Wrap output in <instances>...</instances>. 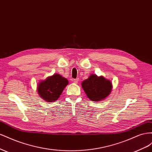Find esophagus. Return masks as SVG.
Returning a JSON list of instances; mask_svg holds the SVG:
<instances>
[{"instance_id":"34e87169","label":"esophagus","mask_w":152,"mask_h":152,"mask_svg":"<svg viewBox=\"0 0 152 152\" xmlns=\"http://www.w3.org/2000/svg\"><path fill=\"white\" fill-rule=\"evenodd\" d=\"M78 82H79V79H73V82L75 84H77Z\"/></svg>"}]
</instances>
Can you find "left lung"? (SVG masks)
Here are the masks:
<instances>
[{
  "mask_svg": "<svg viewBox=\"0 0 152 152\" xmlns=\"http://www.w3.org/2000/svg\"><path fill=\"white\" fill-rule=\"evenodd\" d=\"M82 87L89 99L93 102H101L110 94L112 83L103 76L91 74L88 79L81 83Z\"/></svg>",
  "mask_w": 152,
  "mask_h": 152,
  "instance_id": "1",
  "label": "left lung"
}]
</instances>
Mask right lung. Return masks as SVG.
<instances>
[{"label":"right lung","instance_id":"obj_1","mask_svg":"<svg viewBox=\"0 0 152 152\" xmlns=\"http://www.w3.org/2000/svg\"><path fill=\"white\" fill-rule=\"evenodd\" d=\"M68 84V80L58 73L48 77L37 85V91L40 97L49 103L56 101Z\"/></svg>","mask_w":152,"mask_h":152}]
</instances>
